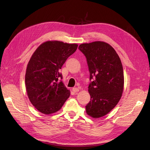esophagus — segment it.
I'll list each match as a JSON object with an SVG mask.
<instances>
[{"instance_id":"esophagus-1","label":"esophagus","mask_w":150,"mask_h":150,"mask_svg":"<svg viewBox=\"0 0 150 150\" xmlns=\"http://www.w3.org/2000/svg\"><path fill=\"white\" fill-rule=\"evenodd\" d=\"M79 89L78 88H72V91H73L74 93H78V92H79Z\"/></svg>"}]
</instances>
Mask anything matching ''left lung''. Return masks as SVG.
<instances>
[{
  "mask_svg": "<svg viewBox=\"0 0 150 150\" xmlns=\"http://www.w3.org/2000/svg\"><path fill=\"white\" fill-rule=\"evenodd\" d=\"M79 49L86 57L90 80L88 86L91 101L86 106V113L93 118L106 115L122 96L124 73L119 56L111 45L95 41L79 45Z\"/></svg>",
  "mask_w": 150,
  "mask_h": 150,
  "instance_id": "8db88e82",
  "label": "left lung"
}]
</instances>
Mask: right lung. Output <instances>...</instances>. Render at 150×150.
<instances>
[{
	"label": "right lung",
	"mask_w": 150,
	"mask_h": 150,
	"mask_svg": "<svg viewBox=\"0 0 150 150\" xmlns=\"http://www.w3.org/2000/svg\"><path fill=\"white\" fill-rule=\"evenodd\" d=\"M78 44L48 40L41 44L27 66L25 84L31 104L44 115L56 112L70 96L59 70L78 48Z\"/></svg>",
	"instance_id": "1"
}]
</instances>
